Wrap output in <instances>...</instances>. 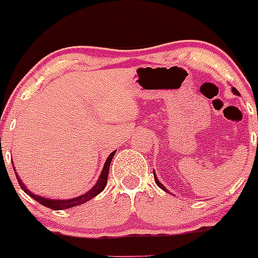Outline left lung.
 <instances>
[{
	"label": "left lung",
	"instance_id": "1",
	"mask_svg": "<svg viewBox=\"0 0 258 258\" xmlns=\"http://www.w3.org/2000/svg\"><path fill=\"white\" fill-rule=\"evenodd\" d=\"M232 92H233V93H236V95H238V91H237V90H236V88H235V87H233V88H232ZM153 175H155V172H153ZM155 179H156V183H157V186H160V187H161V188H162V189H165V187H163V186H162V184H161V182H160V181H158V179H157V178H156V175H155Z\"/></svg>",
	"mask_w": 258,
	"mask_h": 258
}]
</instances>
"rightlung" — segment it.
I'll use <instances>...</instances> for the list:
<instances>
[{"mask_svg": "<svg viewBox=\"0 0 258 258\" xmlns=\"http://www.w3.org/2000/svg\"><path fill=\"white\" fill-rule=\"evenodd\" d=\"M114 152H116V151H113V152L108 156L107 160H106L105 166H103L102 172H101L97 183H96L95 186L90 189V191L86 192L85 195H81V196L75 197V199H71V200H49V199H45V197L36 196V195L31 194V192L26 188L25 184H23L22 181H21V178L18 177V175H16V177H17L18 183H20L21 188H22L26 194L30 195L33 200H36L38 204H41L42 206L48 207V209H51V210H66V209H70V207H75V206H79V205L85 204V202L90 201V200H92L93 197L97 196L100 192L103 191L106 183H107L108 172H110V165H111V161H112V158H113ZM15 173H17V172H15Z\"/></svg>", "mask_w": 258, "mask_h": 258, "instance_id": "add662e5", "label": "right lung"}]
</instances>
